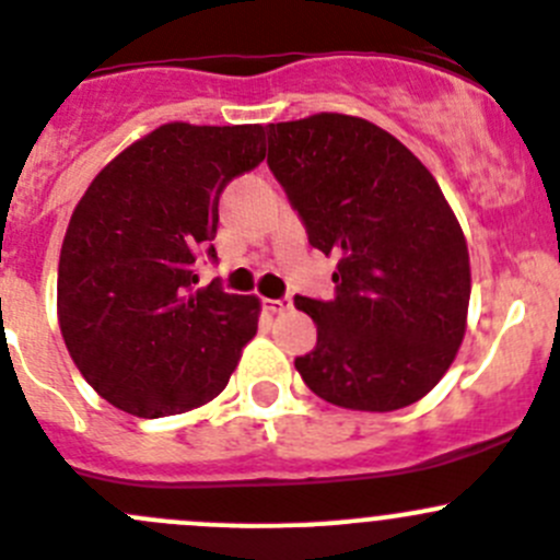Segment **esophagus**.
I'll return each instance as SVG.
<instances>
[{"label":"esophagus","mask_w":560,"mask_h":560,"mask_svg":"<svg viewBox=\"0 0 560 560\" xmlns=\"http://www.w3.org/2000/svg\"><path fill=\"white\" fill-rule=\"evenodd\" d=\"M264 307L269 310V313H285V310H291V299H264Z\"/></svg>","instance_id":"esophagus-1"}]
</instances>
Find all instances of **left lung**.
Returning a JSON list of instances; mask_svg holds the SVG:
<instances>
[{
  "mask_svg": "<svg viewBox=\"0 0 560 560\" xmlns=\"http://www.w3.org/2000/svg\"><path fill=\"white\" fill-rule=\"evenodd\" d=\"M269 168L310 245L340 256L335 299L293 296L318 326L296 357L331 406L397 411L422 400L466 337L470 261L450 201L422 160L362 116L269 125Z\"/></svg>",
  "mask_w": 560,
  "mask_h": 560,
  "instance_id": "left-lung-1",
  "label": "left lung"
}]
</instances>
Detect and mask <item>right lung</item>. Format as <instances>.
<instances>
[{
    "instance_id": "obj_1",
    "label": "right lung",
    "mask_w": 560,
    "mask_h": 560,
    "mask_svg": "<svg viewBox=\"0 0 560 560\" xmlns=\"http://www.w3.org/2000/svg\"><path fill=\"white\" fill-rule=\"evenodd\" d=\"M261 125L168 121L121 149L75 203L59 253L57 315L90 386L141 419L207 406L256 337L261 299L196 288L218 258V201L267 158Z\"/></svg>"
}]
</instances>
